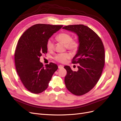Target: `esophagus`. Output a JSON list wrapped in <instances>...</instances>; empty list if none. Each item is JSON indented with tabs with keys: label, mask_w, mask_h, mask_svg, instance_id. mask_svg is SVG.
<instances>
[{
	"label": "esophagus",
	"mask_w": 121,
	"mask_h": 121,
	"mask_svg": "<svg viewBox=\"0 0 121 121\" xmlns=\"http://www.w3.org/2000/svg\"><path fill=\"white\" fill-rule=\"evenodd\" d=\"M64 66L63 65H59V66H58V68L59 69H62L63 68Z\"/></svg>",
	"instance_id": "1"
}]
</instances>
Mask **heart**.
Returning <instances> with one entry per match:
<instances>
[{"instance_id":"b5f03b06","label":"heart","mask_w":121,"mask_h":121,"mask_svg":"<svg viewBox=\"0 0 121 121\" xmlns=\"http://www.w3.org/2000/svg\"><path fill=\"white\" fill-rule=\"evenodd\" d=\"M56 39L57 41L65 44V48L72 51H75L79 47L78 42L76 40L72 39V36L68 33L62 32L58 34L56 37ZM46 47L49 51H52L54 49V43L52 39H49L47 41ZM69 57V54L67 53H60L56 55L54 59L60 63H64Z\"/></svg>"}]
</instances>
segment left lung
<instances>
[{"mask_svg": "<svg viewBox=\"0 0 121 121\" xmlns=\"http://www.w3.org/2000/svg\"><path fill=\"white\" fill-rule=\"evenodd\" d=\"M63 29L75 33L79 45L72 63L79 64L77 71H73L69 66L65 77L66 88L72 94L82 95L94 87L102 75L104 65V48L102 40L94 31L83 25H69Z\"/></svg>", "mask_w": 121, "mask_h": 121, "instance_id": "1", "label": "left lung"}]
</instances>
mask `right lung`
I'll use <instances>...</instances> for the list:
<instances>
[{"label":"right lung","instance_id":"right-lung-1","mask_svg":"<svg viewBox=\"0 0 121 121\" xmlns=\"http://www.w3.org/2000/svg\"><path fill=\"white\" fill-rule=\"evenodd\" d=\"M62 25L36 24L26 30L18 40L15 51V68L25 87L38 94L48 88L58 66L52 62L44 66L40 57L47 53L46 43Z\"/></svg>","mask_w":121,"mask_h":121}]
</instances>
